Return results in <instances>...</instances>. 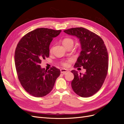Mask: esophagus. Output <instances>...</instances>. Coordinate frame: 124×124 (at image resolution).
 <instances>
[{"mask_svg":"<svg viewBox=\"0 0 124 124\" xmlns=\"http://www.w3.org/2000/svg\"><path fill=\"white\" fill-rule=\"evenodd\" d=\"M69 72V71L66 70V69H61V73H62L63 74H66L67 72Z\"/></svg>","mask_w":124,"mask_h":124,"instance_id":"esophagus-1","label":"esophagus"}]
</instances>
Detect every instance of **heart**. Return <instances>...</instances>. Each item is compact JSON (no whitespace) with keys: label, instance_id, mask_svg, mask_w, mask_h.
<instances>
[{"label":"heart","instance_id":"obj_1","mask_svg":"<svg viewBox=\"0 0 124 124\" xmlns=\"http://www.w3.org/2000/svg\"><path fill=\"white\" fill-rule=\"evenodd\" d=\"M62 44H63L66 48L69 47V46H73V45L74 43V41L73 39L71 38H65L62 40ZM53 46H51L50 49V52H52V51H53ZM72 61V59H68L66 60V61H63L61 62V65L62 66L64 67H68L70 66V62Z\"/></svg>","mask_w":124,"mask_h":124}]
</instances>
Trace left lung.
Returning a JSON list of instances; mask_svg holds the SVG:
<instances>
[{"label": "left lung", "mask_w": 124, "mask_h": 124, "mask_svg": "<svg viewBox=\"0 0 124 124\" xmlns=\"http://www.w3.org/2000/svg\"><path fill=\"white\" fill-rule=\"evenodd\" d=\"M63 31L80 39L82 51L74 67H83L86 69L84 74L71 71L74 74L71 82L72 89L82 97H91L102 87L108 73V53L104 41L98 35L83 27Z\"/></svg>", "instance_id": "left-lung-1"}]
</instances>
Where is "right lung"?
Returning a JSON list of instances; mask_svg holds the SVG:
<instances>
[{
    "label": "right lung",
    "instance_id": "obj_1",
    "mask_svg": "<svg viewBox=\"0 0 124 124\" xmlns=\"http://www.w3.org/2000/svg\"><path fill=\"white\" fill-rule=\"evenodd\" d=\"M61 30L40 28L24 35L18 42L14 54L18 80L25 91L36 97L50 93L61 71L52 67L47 71L41 68L42 60L49 57V46Z\"/></svg>",
    "mask_w": 124,
    "mask_h": 124
}]
</instances>
